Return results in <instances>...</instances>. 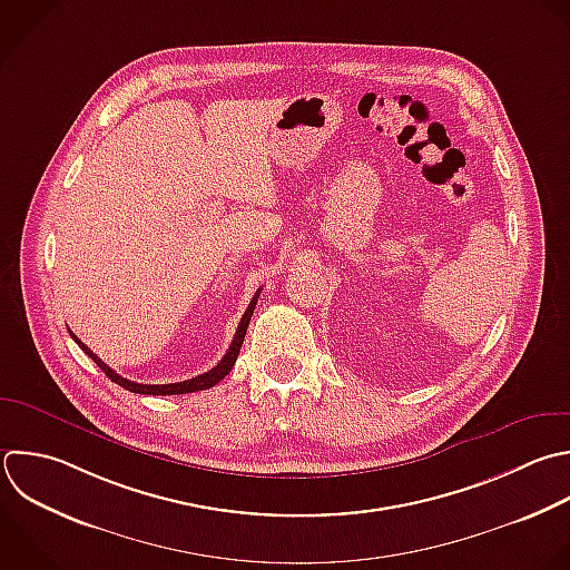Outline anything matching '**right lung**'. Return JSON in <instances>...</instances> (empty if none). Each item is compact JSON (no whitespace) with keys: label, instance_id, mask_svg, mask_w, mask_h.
Listing matches in <instances>:
<instances>
[{"label":"right lung","instance_id":"obj_1","mask_svg":"<svg viewBox=\"0 0 570 570\" xmlns=\"http://www.w3.org/2000/svg\"><path fill=\"white\" fill-rule=\"evenodd\" d=\"M258 296H261V289L254 294V298H252V303H249V307H247V312L243 314V318H240V323H238V330H236V334H234V341H232V345H229V350H227V354L220 358V363L216 365V367H212L209 372H205V374H200V376H194V379H189V381H180V383H163V385H149V383H134V381H129V379H125V376H120L118 372H114L102 358H98V354H94L73 332H71V336H73V341L85 350V354H89L91 358H94V363H98V367L114 381V383H118V385H122L125 390H129V392H136V394H156V396H167V394H189V392H198V390H207V387H214L218 381H223L229 372H232V367H234V363H236V358H238V352H240V347H243V341H245V332H247V327H249V321H252V314H254V307H256V303H258Z\"/></svg>","mask_w":570,"mask_h":570}]
</instances>
